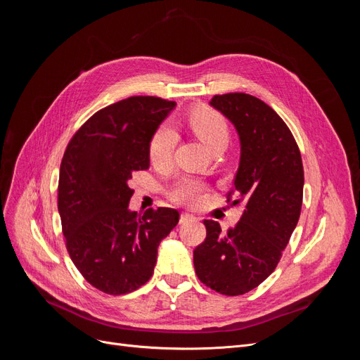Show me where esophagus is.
I'll use <instances>...</instances> for the list:
<instances>
[{
  "mask_svg": "<svg viewBox=\"0 0 360 360\" xmlns=\"http://www.w3.org/2000/svg\"><path fill=\"white\" fill-rule=\"evenodd\" d=\"M189 221H197V217H195L193 214H189V213H181L180 214V224H186Z\"/></svg>",
  "mask_w": 360,
  "mask_h": 360,
  "instance_id": "1",
  "label": "esophagus"
}]
</instances>
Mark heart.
<instances>
[{
  "mask_svg": "<svg viewBox=\"0 0 360 360\" xmlns=\"http://www.w3.org/2000/svg\"><path fill=\"white\" fill-rule=\"evenodd\" d=\"M191 126L193 132L202 141V143L212 148L219 143H226L228 129L224 118L210 110H201L191 115ZM176 132L171 124H162L150 139L148 155L150 160L155 165L167 163L172 155L174 146H176ZM205 195V184L195 179H184L176 184L171 191V198L184 205H197L202 201Z\"/></svg>",
  "mask_w": 360,
  "mask_h": 360,
  "instance_id": "obj_1",
  "label": "heart"
}]
</instances>
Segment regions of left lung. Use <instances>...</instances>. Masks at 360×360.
<instances>
[{
	"instance_id": "obj_1",
	"label": "left lung",
	"mask_w": 360,
	"mask_h": 360,
	"mask_svg": "<svg viewBox=\"0 0 360 360\" xmlns=\"http://www.w3.org/2000/svg\"><path fill=\"white\" fill-rule=\"evenodd\" d=\"M230 122L240 141L234 177L237 200L246 209L238 224L222 233L204 221L207 237L193 250L195 271L202 284L225 296L258 287L279 263L299 222L303 165L287 124L271 108L245 93L214 96L209 102Z\"/></svg>"
}]
</instances>
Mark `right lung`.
Returning a JSON list of instances; mask_svg holds the SVG:
<instances>
[{"mask_svg":"<svg viewBox=\"0 0 360 360\" xmlns=\"http://www.w3.org/2000/svg\"><path fill=\"white\" fill-rule=\"evenodd\" d=\"M176 102L136 96L97 111L69 143L58 213L73 264L106 294L138 290L153 275L159 243L179 224L169 207L129 209L132 172L150 167V139Z\"/></svg>","mask_w":360,"mask_h":360,"instance_id":"add662e5","label":"right lung"}]
</instances>
